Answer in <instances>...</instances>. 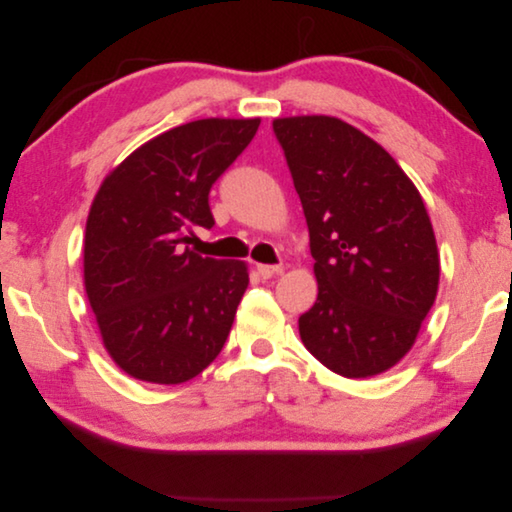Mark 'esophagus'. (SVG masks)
Wrapping results in <instances>:
<instances>
[{"mask_svg": "<svg viewBox=\"0 0 512 512\" xmlns=\"http://www.w3.org/2000/svg\"><path fill=\"white\" fill-rule=\"evenodd\" d=\"M258 273L262 280H269V277L282 273V267L280 265H258Z\"/></svg>", "mask_w": 512, "mask_h": 512, "instance_id": "obj_1", "label": "esophagus"}]
</instances>
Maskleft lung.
I'll list each match as a JSON object with an SVG mask.
<instances>
[{
    "instance_id": "obj_1",
    "label": "left lung",
    "mask_w": 512,
    "mask_h": 512,
    "mask_svg": "<svg viewBox=\"0 0 512 512\" xmlns=\"http://www.w3.org/2000/svg\"><path fill=\"white\" fill-rule=\"evenodd\" d=\"M273 132L316 260L303 344L339 376L382 374L404 359L436 301L440 258L423 198L389 153L342 119H275Z\"/></svg>"
}]
</instances>
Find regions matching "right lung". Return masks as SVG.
I'll list each match as a JSON object with an SVG mask.
<instances>
[{"mask_svg":"<svg viewBox=\"0 0 512 512\" xmlns=\"http://www.w3.org/2000/svg\"><path fill=\"white\" fill-rule=\"evenodd\" d=\"M260 119H198L151 138L108 175L85 228V290L104 348L132 378L181 384L226 344L245 262L194 254L209 192Z\"/></svg>","mask_w":512,"mask_h":512,"instance_id":"add662e5","label":"right lung"}]
</instances>
